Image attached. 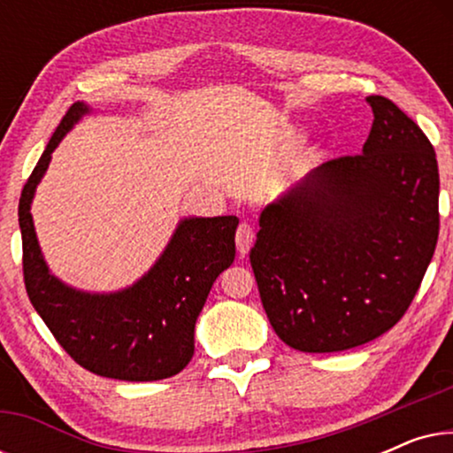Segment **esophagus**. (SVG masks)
Returning <instances> with one entry per match:
<instances>
[{
    "label": "esophagus",
    "instance_id": "obj_1",
    "mask_svg": "<svg viewBox=\"0 0 453 453\" xmlns=\"http://www.w3.org/2000/svg\"><path fill=\"white\" fill-rule=\"evenodd\" d=\"M253 239H256V234H253V228L250 225H239L237 228V251L241 257H245L247 253H250V247L253 243Z\"/></svg>",
    "mask_w": 453,
    "mask_h": 453
}]
</instances>
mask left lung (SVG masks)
Segmentation results:
<instances>
[{"instance_id":"1","label":"left lung","mask_w":453,"mask_h":453,"mask_svg":"<svg viewBox=\"0 0 453 453\" xmlns=\"http://www.w3.org/2000/svg\"><path fill=\"white\" fill-rule=\"evenodd\" d=\"M363 152L327 160L264 208L250 251L278 338L338 352L380 338L411 307L439 237L431 142L386 96H367Z\"/></svg>"}]
</instances>
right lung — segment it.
Returning a JSON list of instances; mask_svg holds the SVG:
<instances>
[{"label":"right lung","instance_id":"add662e5","mask_svg":"<svg viewBox=\"0 0 453 453\" xmlns=\"http://www.w3.org/2000/svg\"><path fill=\"white\" fill-rule=\"evenodd\" d=\"M88 111L84 103L67 109L22 189L24 284L36 313L80 367L121 381L166 380L194 357L197 315L216 278L234 262L239 219H183L148 274L117 293H84L55 278L36 241L30 203L51 152Z\"/></svg>","mask_w":453,"mask_h":453}]
</instances>
